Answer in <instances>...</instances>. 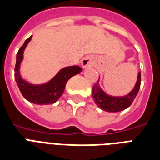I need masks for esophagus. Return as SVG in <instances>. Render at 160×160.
<instances>
[{
    "instance_id": "esophagus-1",
    "label": "esophagus",
    "mask_w": 160,
    "mask_h": 160,
    "mask_svg": "<svg viewBox=\"0 0 160 160\" xmlns=\"http://www.w3.org/2000/svg\"><path fill=\"white\" fill-rule=\"evenodd\" d=\"M94 63V58L93 56H86L82 60L81 65L82 68H88L91 67Z\"/></svg>"
}]
</instances>
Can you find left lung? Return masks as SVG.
Returning <instances> with one entry per match:
<instances>
[{
    "label": "left lung",
    "instance_id": "obj_1",
    "mask_svg": "<svg viewBox=\"0 0 160 160\" xmlns=\"http://www.w3.org/2000/svg\"><path fill=\"white\" fill-rule=\"evenodd\" d=\"M141 84V72L138 73V78L132 90L124 96H112L102 89L99 85V79L93 87L92 96L98 108L106 112H119L130 106L136 98Z\"/></svg>",
    "mask_w": 160,
    "mask_h": 160
}]
</instances>
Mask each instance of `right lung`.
Segmentation results:
<instances>
[{"instance_id":"1","label":"right lung","mask_w":160,"mask_h":160,"mask_svg":"<svg viewBox=\"0 0 160 160\" xmlns=\"http://www.w3.org/2000/svg\"><path fill=\"white\" fill-rule=\"evenodd\" d=\"M32 36L26 39L18 52L17 54L16 67H15V80L18 86L20 92L28 101L33 104H54L62 95L67 81L82 72V68L78 66H71L62 68L53 77L50 81L41 84H33L24 78H22L20 73V67L23 60V53L31 41Z\"/></svg>"}]
</instances>
